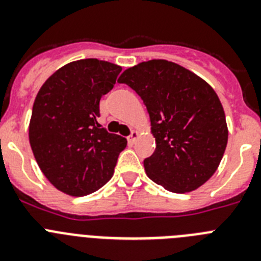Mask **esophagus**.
<instances>
[{
	"instance_id": "esophagus-1",
	"label": "esophagus",
	"mask_w": 261,
	"mask_h": 261,
	"mask_svg": "<svg viewBox=\"0 0 261 261\" xmlns=\"http://www.w3.org/2000/svg\"><path fill=\"white\" fill-rule=\"evenodd\" d=\"M138 136H140V133H138L137 130H132V133H130V135H129V137H128L129 144H135L136 140L138 138Z\"/></svg>"
}]
</instances>
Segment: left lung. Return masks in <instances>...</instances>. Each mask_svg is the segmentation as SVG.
Returning a JSON list of instances; mask_svg holds the SVG:
<instances>
[{
  "label": "left lung",
  "mask_w": 261,
  "mask_h": 261,
  "mask_svg": "<svg viewBox=\"0 0 261 261\" xmlns=\"http://www.w3.org/2000/svg\"><path fill=\"white\" fill-rule=\"evenodd\" d=\"M146 106L155 150L144 161L154 183L175 193L197 190L218 168L227 125L211 85L167 60H150L129 68L117 80Z\"/></svg>",
  "instance_id": "1"
}]
</instances>
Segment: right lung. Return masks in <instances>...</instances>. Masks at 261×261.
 <instances>
[{
  "label": "right lung",
  "mask_w": 261,
  "mask_h": 261,
  "mask_svg": "<svg viewBox=\"0 0 261 261\" xmlns=\"http://www.w3.org/2000/svg\"><path fill=\"white\" fill-rule=\"evenodd\" d=\"M121 68L96 59L66 64L39 90L29 137L39 167L57 190L86 196L114 175L126 140L96 121L99 102L110 93Z\"/></svg>",
  "instance_id": "right-lung-1"
}]
</instances>
